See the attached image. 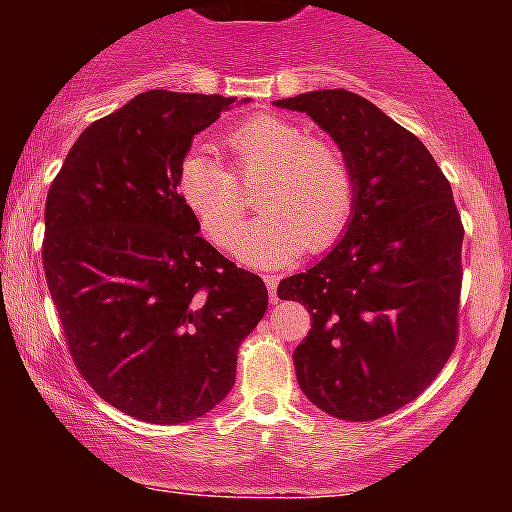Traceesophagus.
Masks as SVG:
<instances>
[{
	"mask_svg": "<svg viewBox=\"0 0 512 512\" xmlns=\"http://www.w3.org/2000/svg\"><path fill=\"white\" fill-rule=\"evenodd\" d=\"M264 284H267V289H269V301L276 303V286H279V276L264 274Z\"/></svg>",
	"mask_w": 512,
	"mask_h": 512,
	"instance_id": "esophagus-1",
	"label": "esophagus"
}]
</instances>
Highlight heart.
<instances>
[{"label": "heart", "mask_w": 512, "mask_h": 512, "mask_svg": "<svg viewBox=\"0 0 512 512\" xmlns=\"http://www.w3.org/2000/svg\"><path fill=\"white\" fill-rule=\"evenodd\" d=\"M233 170L195 151L180 166V192L204 233L255 267H281L301 252L325 250L354 214L356 178L349 156L334 139L305 134L296 122L255 115L226 134ZM263 173L258 201L263 214L244 229L239 180ZM244 229L243 232L239 228Z\"/></svg>", "instance_id": "heart-1"}]
</instances>
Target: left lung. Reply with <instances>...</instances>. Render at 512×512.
Returning a JSON list of instances; mask_svg holds the SVG:
<instances>
[{
	"label": "left lung",
	"instance_id": "obj_1",
	"mask_svg": "<svg viewBox=\"0 0 512 512\" xmlns=\"http://www.w3.org/2000/svg\"><path fill=\"white\" fill-rule=\"evenodd\" d=\"M276 105L330 132L356 178L344 238L276 291L310 313L298 385L334 419H380L414 402L457 346L460 211L431 151L366 98L332 88Z\"/></svg>",
	"mask_w": 512,
	"mask_h": 512
}]
</instances>
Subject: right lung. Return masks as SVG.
Wrapping results in <instances>:
<instances>
[{
    "instance_id": "right-lung-1",
    "label": "right lung",
    "mask_w": 512,
    "mask_h": 512,
    "mask_svg": "<svg viewBox=\"0 0 512 512\" xmlns=\"http://www.w3.org/2000/svg\"><path fill=\"white\" fill-rule=\"evenodd\" d=\"M233 101L142 93L81 132L45 202V279L74 366L146 424L214 409L267 310L264 281L199 236L178 192L192 137Z\"/></svg>"
}]
</instances>
